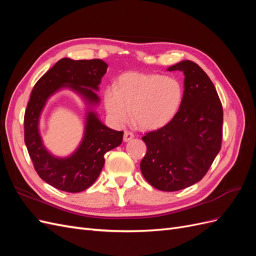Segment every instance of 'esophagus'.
I'll return each instance as SVG.
<instances>
[{
	"label": "esophagus",
	"mask_w": 256,
	"mask_h": 256,
	"mask_svg": "<svg viewBox=\"0 0 256 256\" xmlns=\"http://www.w3.org/2000/svg\"><path fill=\"white\" fill-rule=\"evenodd\" d=\"M134 138V134L131 132V131H128V130H125V132H124V141L125 142H128L130 140H132V138Z\"/></svg>",
	"instance_id": "34e87169"
}]
</instances>
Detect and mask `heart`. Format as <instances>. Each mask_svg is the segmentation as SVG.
<instances>
[{"mask_svg": "<svg viewBox=\"0 0 256 256\" xmlns=\"http://www.w3.org/2000/svg\"><path fill=\"white\" fill-rule=\"evenodd\" d=\"M182 99L180 82L159 74L128 72L114 86L106 88L104 104L108 118L115 126L130 118L142 129H158L171 120Z\"/></svg>", "mask_w": 256, "mask_h": 256, "instance_id": "1", "label": "heart"}]
</instances>
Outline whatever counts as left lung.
I'll use <instances>...</instances> for the list:
<instances>
[{"instance_id":"1","label":"left lung","mask_w":256,"mask_h":256,"mask_svg":"<svg viewBox=\"0 0 256 256\" xmlns=\"http://www.w3.org/2000/svg\"><path fill=\"white\" fill-rule=\"evenodd\" d=\"M168 72L184 74L180 110L166 125L146 132L140 168L161 191H178L200 182L221 150L223 110L214 85L194 62L182 60Z\"/></svg>"}]
</instances>
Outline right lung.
Instances as JSON below:
<instances>
[{
  "label": "right lung",
  "mask_w": 256,
  "mask_h": 256,
  "mask_svg": "<svg viewBox=\"0 0 256 256\" xmlns=\"http://www.w3.org/2000/svg\"><path fill=\"white\" fill-rule=\"evenodd\" d=\"M108 64L102 60H74L64 58L38 80L30 92L24 113V142L35 171L42 180L62 191L81 192L96 182L104 164V154L122 144V131L108 128L94 112H88L83 140L70 157L56 158L44 148L38 132V120L48 98L68 86L88 104L99 102L98 90Z\"/></svg>",
  "instance_id": "obj_1"
}]
</instances>
